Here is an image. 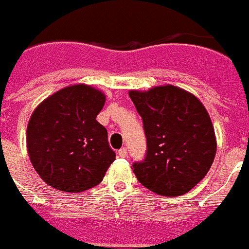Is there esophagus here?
<instances>
[{
  "label": "esophagus",
  "mask_w": 249,
  "mask_h": 249,
  "mask_svg": "<svg viewBox=\"0 0 249 249\" xmlns=\"http://www.w3.org/2000/svg\"><path fill=\"white\" fill-rule=\"evenodd\" d=\"M127 155H128V152H127V148H121L120 151H118V156H120L121 158H126Z\"/></svg>",
  "instance_id": "1"
}]
</instances>
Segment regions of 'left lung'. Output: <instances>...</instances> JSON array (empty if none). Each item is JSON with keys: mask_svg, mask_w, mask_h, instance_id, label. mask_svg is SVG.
Here are the masks:
<instances>
[{"mask_svg": "<svg viewBox=\"0 0 249 249\" xmlns=\"http://www.w3.org/2000/svg\"><path fill=\"white\" fill-rule=\"evenodd\" d=\"M128 94L147 138L146 158L132 166L140 183L166 197L190 192L208 173L217 151L214 128L203 103L172 85L132 89Z\"/></svg>", "mask_w": 249, "mask_h": 249, "instance_id": "obj_1", "label": "left lung"}]
</instances>
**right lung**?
Listing matches in <instances>:
<instances>
[{"mask_svg": "<svg viewBox=\"0 0 249 249\" xmlns=\"http://www.w3.org/2000/svg\"><path fill=\"white\" fill-rule=\"evenodd\" d=\"M105 102L102 91L80 83L54 92L32 112L28 157L48 186L80 193L102 182L116 158L107 129L96 120Z\"/></svg>", "mask_w": 249, "mask_h": 249, "instance_id": "add662e5", "label": "right lung"}]
</instances>
